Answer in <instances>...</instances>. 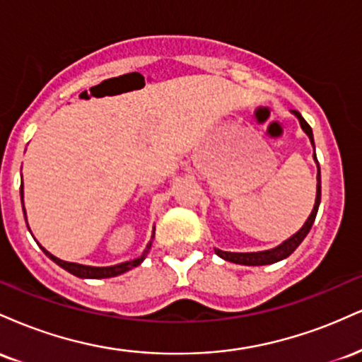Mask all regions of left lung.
<instances>
[{"mask_svg":"<svg viewBox=\"0 0 362 362\" xmlns=\"http://www.w3.org/2000/svg\"><path fill=\"white\" fill-rule=\"evenodd\" d=\"M293 114L296 115L298 119H300V124L303 127V131L308 134V138L311 141V144H313L315 148V143H313V132H311V127L308 126V122H306L305 119L301 117V114L298 110H293ZM315 161H317L318 165V160H317V155H315ZM317 199H315V206H313V211H311L310 218L306 219V223L303 224V228L298 233H294L291 238L286 240V242H282L279 247L272 248V250H264V252H245V253H238V252H223V250H218L216 248V253H218L219 257L228 262H233V264H240V265H269V264H276V262H279L282 259H286V257H289L291 253L296 250L298 247H300V243L305 240V236L310 233L311 226H313V221L315 218H317V213H318V206H320V197H322V184H320V165H318V175H317Z\"/></svg>","mask_w":362,"mask_h":362,"instance_id":"left-lung-1","label":"left lung"}]
</instances>
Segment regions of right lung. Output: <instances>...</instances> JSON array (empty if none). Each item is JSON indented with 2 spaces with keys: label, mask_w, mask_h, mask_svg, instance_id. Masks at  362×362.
I'll return each mask as SVG.
<instances>
[{
  "label": "right lung",
  "mask_w": 362,
  "mask_h": 362,
  "mask_svg": "<svg viewBox=\"0 0 362 362\" xmlns=\"http://www.w3.org/2000/svg\"><path fill=\"white\" fill-rule=\"evenodd\" d=\"M20 197H22V202H23V184H22V187H20ZM23 214H25V207H23ZM27 226H28V224H27ZM153 238H155V231H153L151 240ZM40 248H42L44 253L49 257V259H51L52 262H56L59 267L64 269V271H68L69 274H73V276L81 277V279H107V277L120 276V274H124V272L131 271V269L138 267L141 262L146 259L149 248H151V242L146 245V250H144L143 255L138 257V259L122 262V264H117V265H110V267H91V265H81V264H74V262H66V260L57 259V257H54L52 253H49L44 247H40Z\"/></svg>",
  "instance_id": "add662e5"
}]
</instances>
